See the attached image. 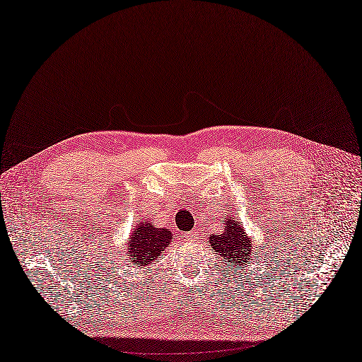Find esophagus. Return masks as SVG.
<instances>
[{
    "label": "esophagus",
    "mask_w": 362,
    "mask_h": 362,
    "mask_svg": "<svg viewBox=\"0 0 362 362\" xmlns=\"http://www.w3.org/2000/svg\"><path fill=\"white\" fill-rule=\"evenodd\" d=\"M184 238H186V241H195L197 238H198V232L197 230H192V232H189V233H184Z\"/></svg>",
    "instance_id": "obj_1"
}]
</instances>
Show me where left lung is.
Listing matches in <instances>:
<instances>
[{
  "label": "left lung",
  "mask_w": 362,
  "mask_h": 362,
  "mask_svg": "<svg viewBox=\"0 0 362 362\" xmlns=\"http://www.w3.org/2000/svg\"><path fill=\"white\" fill-rule=\"evenodd\" d=\"M224 230L219 235H210L209 241L214 245V250L226 259L233 262L236 269L247 267L253 253L252 238L244 232L243 224L235 221L233 216L223 219Z\"/></svg>",
  "instance_id": "left-lung-1"
}]
</instances>
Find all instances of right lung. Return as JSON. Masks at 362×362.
Returning <instances> with one entry per match:
<instances>
[{"mask_svg":"<svg viewBox=\"0 0 362 362\" xmlns=\"http://www.w3.org/2000/svg\"><path fill=\"white\" fill-rule=\"evenodd\" d=\"M173 241L170 228L155 227L148 219L141 221L138 219L135 230L130 233L127 240V253L130 262L135 267H146L160 258L165 247H169Z\"/></svg>","mask_w":362,"mask_h":362,"instance_id":"1","label":"right lung"}]
</instances>
